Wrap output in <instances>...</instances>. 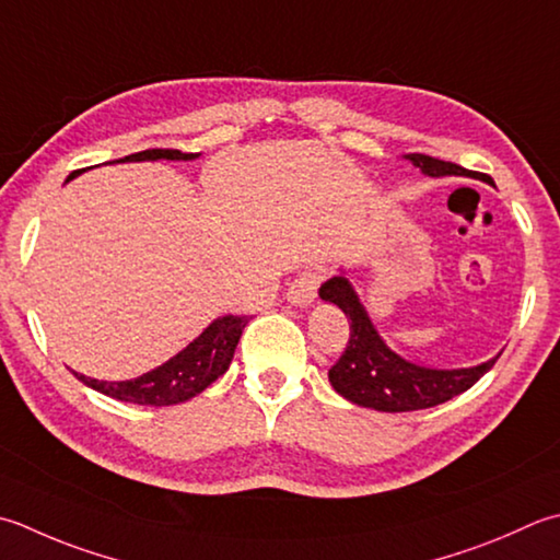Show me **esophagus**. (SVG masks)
Masks as SVG:
<instances>
[{"mask_svg": "<svg viewBox=\"0 0 560 560\" xmlns=\"http://www.w3.org/2000/svg\"><path fill=\"white\" fill-rule=\"evenodd\" d=\"M320 271L308 269L295 277L289 283V291H287V299L293 305H301V308H308V305L317 299V287H320Z\"/></svg>", "mask_w": 560, "mask_h": 560, "instance_id": "esophagus-1", "label": "esophagus"}]
</instances>
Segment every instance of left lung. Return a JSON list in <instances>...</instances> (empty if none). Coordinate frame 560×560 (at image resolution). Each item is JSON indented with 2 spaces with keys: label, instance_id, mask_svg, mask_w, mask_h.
I'll list each match as a JSON object with an SVG mask.
<instances>
[{
  "label": "left lung",
  "instance_id": "1",
  "mask_svg": "<svg viewBox=\"0 0 560 560\" xmlns=\"http://www.w3.org/2000/svg\"><path fill=\"white\" fill-rule=\"evenodd\" d=\"M424 177H476L454 162H444L430 155H405ZM492 184L490 177H480ZM320 299L335 303L349 317V342L345 354L330 369V383L339 396L361 408L381 412H410L434 408V405L452 400L458 393L468 390L474 383L486 376L495 364L492 357L483 364L468 369H432L408 361L383 342V337L371 323V317L359 301L352 283L339 271L320 287Z\"/></svg>",
  "mask_w": 560,
  "mask_h": 560
}]
</instances>
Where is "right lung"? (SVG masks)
Listing matches in <instances>:
<instances>
[{
	"mask_svg": "<svg viewBox=\"0 0 560 560\" xmlns=\"http://www.w3.org/2000/svg\"><path fill=\"white\" fill-rule=\"evenodd\" d=\"M199 152H182V150H142L136 155H126L124 160L114 162H158V160H196ZM72 172L68 182L74 177ZM247 325L245 315H221L206 327V330L186 345L179 354H174L170 361H164L162 366L148 371L138 378L130 381H98L86 378L82 374L74 376L80 378L84 386H90L98 393H104L108 398L136 402V405H152V408H164V405H177L199 396L215 378H221L230 361H233L235 347L240 342Z\"/></svg>",
	"mask_w": 560,
	"mask_h": 560,
	"instance_id": "obj_1",
	"label": "right lung"
}]
</instances>
